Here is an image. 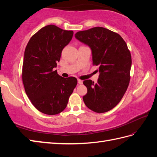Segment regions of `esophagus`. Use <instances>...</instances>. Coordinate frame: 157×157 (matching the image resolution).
<instances>
[{"label": "esophagus", "instance_id": "1", "mask_svg": "<svg viewBox=\"0 0 157 157\" xmlns=\"http://www.w3.org/2000/svg\"><path fill=\"white\" fill-rule=\"evenodd\" d=\"M78 84H83V81L82 80H81V79H78Z\"/></svg>", "mask_w": 157, "mask_h": 157}]
</instances>
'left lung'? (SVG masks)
I'll use <instances>...</instances> for the list:
<instances>
[{"mask_svg": "<svg viewBox=\"0 0 157 157\" xmlns=\"http://www.w3.org/2000/svg\"><path fill=\"white\" fill-rule=\"evenodd\" d=\"M75 38L92 49L93 65L98 66V82L84 80L86 106L96 113L107 112L121 101L130 81L132 56L124 40L102 27L78 32Z\"/></svg>", "mask_w": 157, "mask_h": 157, "instance_id": "left-lung-1", "label": "left lung"}]
</instances>
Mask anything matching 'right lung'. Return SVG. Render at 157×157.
<instances>
[{
	"label": "right lung",
	"mask_w": 157,
	"mask_h": 157,
	"mask_svg": "<svg viewBox=\"0 0 157 157\" xmlns=\"http://www.w3.org/2000/svg\"><path fill=\"white\" fill-rule=\"evenodd\" d=\"M73 34L71 30L48 25L33 35L25 47L23 84L32 105L44 114L53 115L62 112L78 84L74 77L63 78L54 69Z\"/></svg>",
	"instance_id": "obj_1"
}]
</instances>
